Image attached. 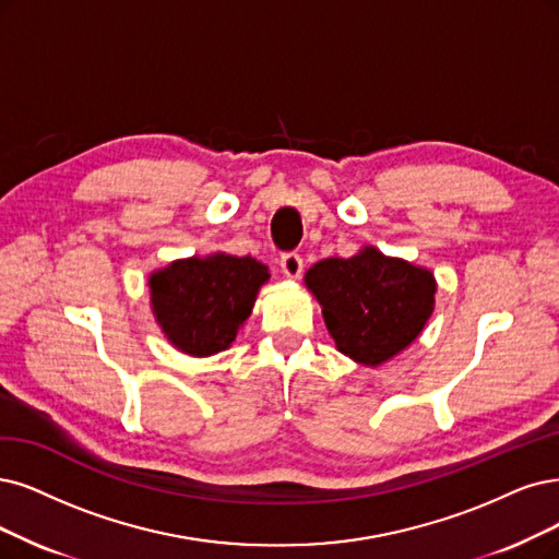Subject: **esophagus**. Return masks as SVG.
I'll return each mask as SVG.
<instances>
[{
  "instance_id": "esophagus-1",
  "label": "esophagus",
  "mask_w": 559,
  "mask_h": 559,
  "mask_svg": "<svg viewBox=\"0 0 559 559\" xmlns=\"http://www.w3.org/2000/svg\"><path fill=\"white\" fill-rule=\"evenodd\" d=\"M281 269L287 278H299L304 272V260L299 253H285L281 258Z\"/></svg>"
}]
</instances>
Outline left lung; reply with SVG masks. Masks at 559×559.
I'll return each mask as SVG.
<instances>
[{
	"mask_svg": "<svg viewBox=\"0 0 559 559\" xmlns=\"http://www.w3.org/2000/svg\"><path fill=\"white\" fill-rule=\"evenodd\" d=\"M336 349L378 368L419 338L436 311L430 269L364 246L353 258H326L304 274Z\"/></svg>",
	"mask_w": 559,
	"mask_h": 559,
	"instance_id": "obj_1",
	"label": "left lung"
}]
</instances>
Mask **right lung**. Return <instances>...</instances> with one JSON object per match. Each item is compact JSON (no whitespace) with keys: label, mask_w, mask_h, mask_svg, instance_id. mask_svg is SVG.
<instances>
[{"label":"right lung","mask_w":559,"mask_h":559,"mask_svg":"<svg viewBox=\"0 0 559 559\" xmlns=\"http://www.w3.org/2000/svg\"><path fill=\"white\" fill-rule=\"evenodd\" d=\"M269 266L251 255L210 253L173 260L150 274V306L163 336L189 357L233 345L251 318Z\"/></svg>","instance_id":"obj_1"}]
</instances>
